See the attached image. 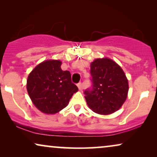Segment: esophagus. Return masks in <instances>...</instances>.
Returning a JSON list of instances; mask_svg holds the SVG:
<instances>
[{
    "label": "esophagus",
    "instance_id": "34e87169",
    "mask_svg": "<svg viewBox=\"0 0 157 157\" xmlns=\"http://www.w3.org/2000/svg\"><path fill=\"white\" fill-rule=\"evenodd\" d=\"M77 86H78V88L79 90H83V83L81 82H79L78 84H77Z\"/></svg>",
    "mask_w": 157,
    "mask_h": 157
}]
</instances>
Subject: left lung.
<instances>
[{"label":"left lung","mask_w":157,"mask_h":157,"mask_svg":"<svg viewBox=\"0 0 157 157\" xmlns=\"http://www.w3.org/2000/svg\"><path fill=\"white\" fill-rule=\"evenodd\" d=\"M90 73L92 88L83 93L89 108L102 115L119 110L128 91V80L122 68L108 58L97 59L91 63Z\"/></svg>","instance_id":"1"}]
</instances>
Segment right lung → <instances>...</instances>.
<instances>
[{
  "label": "right lung",
  "mask_w": 157,
  "mask_h": 157,
  "mask_svg": "<svg viewBox=\"0 0 157 157\" xmlns=\"http://www.w3.org/2000/svg\"><path fill=\"white\" fill-rule=\"evenodd\" d=\"M59 60L45 61L30 73L27 91L32 102L43 113L53 114L67 106L78 87L68 71H63Z\"/></svg>",
  "instance_id": "add662e5"
}]
</instances>
